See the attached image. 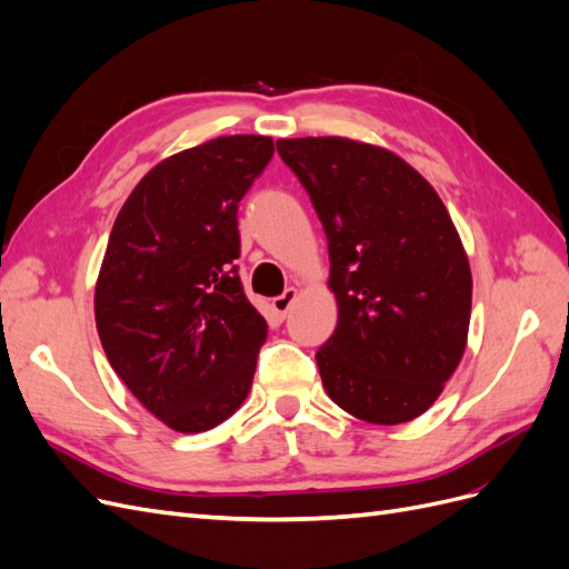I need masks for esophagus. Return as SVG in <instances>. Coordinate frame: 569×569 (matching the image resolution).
<instances>
[{
  "instance_id": "esophagus-1",
  "label": "esophagus",
  "mask_w": 569,
  "mask_h": 569,
  "mask_svg": "<svg viewBox=\"0 0 569 569\" xmlns=\"http://www.w3.org/2000/svg\"><path fill=\"white\" fill-rule=\"evenodd\" d=\"M297 297H299V289H295V287H289V289H284V295L282 297H278V299H272V311L278 313L280 318H284L287 313H289V308H291V303L297 301Z\"/></svg>"
}]
</instances>
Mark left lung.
<instances>
[{
  "label": "left lung",
  "mask_w": 569,
  "mask_h": 569,
  "mask_svg": "<svg viewBox=\"0 0 569 569\" xmlns=\"http://www.w3.org/2000/svg\"><path fill=\"white\" fill-rule=\"evenodd\" d=\"M322 222L337 330L316 353L327 396L372 425L420 418L468 347L472 272L416 168L351 137L278 140Z\"/></svg>",
  "instance_id": "8db88e82"
}]
</instances>
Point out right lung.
Listing matches in <instances>:
<instances>
[{
	"instance_id": "right-lung-1",
	"label": "right lung",
	"mask_w": 569,
	"mask_h": 569,
	"mask_svg": "<svg viewBox=\"0 0 569 569\" xmlns=\"http://www.w3.org/2000/svg\"><path fill=\"white\" fill-rule=\"evenodd\" d=\"M272 137L228 134L173 153L118 211L94 287L111 368L153 418L182 435L244 403L268 322L237 268V206L272 159Z\"/></svg>"
}]
</instances>
